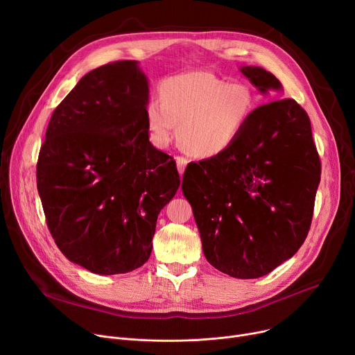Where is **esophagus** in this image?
Instances as JSON below:
<instances>
[{"mask_svg": "<svg viewBox=\"0 0 355 355\" xmlns=\"http://www.w3.org/2000/svg\"><path fill=\"white\" fill-rule=\"evenodd\" d=\"M175 162H177V168H178V173L182 175L184 174V170H185V166H187V158H184V157H177L175 158Z\"/></svg>", "mask_w": 355, "mask_h": 355, "instance_id": "1", "label": "esophagus"}]
</instances>
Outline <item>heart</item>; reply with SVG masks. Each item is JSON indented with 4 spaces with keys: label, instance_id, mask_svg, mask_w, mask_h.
Listing matches in <instances>:
<instances>
[{
    "label": "heart",
    "instance_id": "obj_1",
    "mask_svg": "<svg viewBox=\"0 0 355 355\" xmlns=\"http://www.w3.org/2000/svg\"><path fill=\"white\" fill-rule=\"evenodd\" d=\"M159 102H148L146 126L153 142H171L178 125V142L193 157L210 158L229 149L243 132L254 109L252 89L240 82L196 70L165 79Z\"/></svg>",
    "mask_w": 355,
    "mask_h": 355
}]
</instances>
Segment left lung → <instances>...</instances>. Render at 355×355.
I'll return each mask as SVG.
<instances>
[{"label":"left lung","mask_w":355,"mask_h":355,"mask_svg":"<svg viewBox=\"0 0 355 355\" xmlns=\"http://www.w3.org/2000/svg\"><path fill=\"white\" fill-rule=\"evenodd\" d=\"M241 71L260 92L281 89L262 67ZM320 180L305 109L295 99L257 106L229 149L185 168L181 189L209 263L229 276L254 279L291 259L311 229Z\"/></svg>","instance_id":"1"}]
</instances>
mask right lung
<instances>
[{
    "instance_id": "1",
    "label": "right lung",
    "mask_w": 355,
    "mask_h": 355,
    "mask_svg": "<svg viewBox=\"0 0 355 355\" xmlns=\"http://www.w3.org/2000/svg\"><path fill=\"white\" fill-rule=\"evenodd\" d=\"M148 82L134 60L89 71L54 109L37 161L47 227L71 262L126 273L151 256L161 209L175 196L173 157L149 142Z\"/></svg>"
}]
</instances>
